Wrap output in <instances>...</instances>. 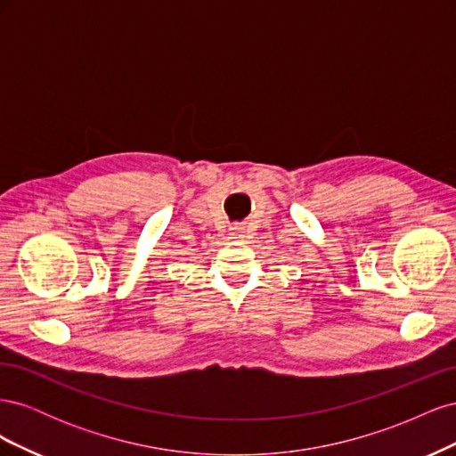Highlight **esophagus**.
<instances>
[{"mask_svg": "<svg viewBox=\"0 0 456 456\" xmlns=\"http://www.w3.org/2000/svg\"><path fill=\"white\" fill-rule=\"evenodd\" d=\"M236 236H238V232H236Z\"/></svg>", "mask_w": 456, "mask_h": 456, "instance_id": "esophagus-1", "label": "esophagus"}]
</instances>
